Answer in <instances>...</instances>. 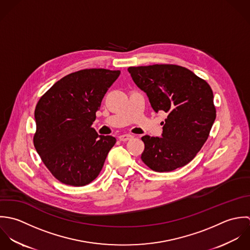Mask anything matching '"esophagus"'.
Returning <instances> with one entry per match:
<instances>
[{
  "label": "esophagus",
  "mask_w": 250,
  "mask_h": 250,
  "mask_svg": "<svg viewBox=\"0 0 250 250\" xmlns=\"http://www.w3.org/2000/svg\"><path fill=\"white\" fill-rule=\"evenodd\" d=\"M132 138V135L130 134H123L121 136H119V140L122 141V142H125V141H128Z\"/></svg>",
  "instance_id": "1"
}]
</instances>
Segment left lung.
<instances>
[{"label": "left lung", "mask_w": 250, "mask_h": 250, "mask_svg": "<svg viewBox=\"0 0 250 250\" xmlns=\"http://www.w3.org/2000/svg\"><path fill=\"white\" fill-rule=\"evenodd\" d=\"M155 112L168 114L162 137L143 136L142 161L155 172H170L189 163L207 141L216 117L209 85L177 64L128 67Z\"/></svg>", "instance_id": "8db88e82"}]
</instances>
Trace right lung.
<instances>
[{"label": "right lung", "instance_id": "obj_1", "mask_svg": "<svg viewBox=\"0 0 250 250\" xmlns=\"http://www.w3.org/2000/svg\"><path fill=\"white\" fill-rule=\"evenodd\" d=\"M120 70L90 68L72 72L40 99L35 110L34 146L59 182L84 187L99 175L113 136H100L92 127L108 89Z\"/></svg>", "mask_w": 250, "mask_h": 250}]
</instances>
